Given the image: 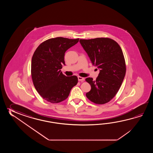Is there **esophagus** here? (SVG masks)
Returning a JSON list of instances; mask_svg holds the SVG:
<instances>
[{"mask_svg": "<svg viewBox=\"0 0 153 153\" xmlns=\"http://www.w3.org/2000/svg\"><path fill=\"white\" fill-rule=\"evenodd\" d=\"M78 80L79 81H84L85 80L84 78H82L81 76H78Z\"/></svg>", "mask_w": 153, "mask_h": 153, "instance_id": "esophagus-1", "label": "esophagus"}]
</instances>
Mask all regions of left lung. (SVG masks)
Returning a JSON list of instances; mask_svg holds the SVG:
<instances>
[{
    "mask_svg": "<svg viewBox=\"0 0 153 153\" xmlns=\"http://www.w3.org/2000/svg\"><path fill=\"white\" fill-rule=\"evenodd\" d=\"M80 42L100 73L96 80L86 79L91 89L86 96L96 104L108 103L120 89L126 74V65L120 46L108 38L80 39Z\"/></svg>",
    "mask_w": 153,
    "mask_h": 153,
    "instance_id": "obj_1",
    "label": "left lung"
}]
</instances>
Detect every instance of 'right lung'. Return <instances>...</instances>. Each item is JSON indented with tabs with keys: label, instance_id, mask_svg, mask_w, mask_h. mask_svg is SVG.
Listing matches in <instances>:
<instances>
[{
	"label": "right lung",
	"instance_id": "1",
	"mask_svg": "<svg viewBox=\"0 0 153 153\" xmlns=\"http://www.w3.org/2000/svg\"><path fill=\"white\" fill-rule=\"evenodd\" d=\"M79 39L63 37L49 39L36 48L31 62V75L36 90L48 102L57 103L68 97L78 78L66 76L61 69L65 65V51L78 43Z\"/></svg>",
	"mask_w": 153,
	"mask_h": 153
}]
</instances>
